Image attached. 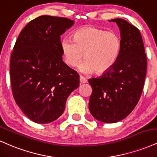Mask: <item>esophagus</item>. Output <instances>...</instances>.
<instances>
[{
    "label": "esophagus",
    "instance_id": "34e87169",
    "mask_svg": "<svg viewBox=\"0 0 157 157\" xmlns=\"http://www.w3.org/2000/svg\"><path fill=\"white\" fill-rule=\"evenodd\" d=\"M80 83H85V82H87V80H86L84 77L80 76Z\"/></svg>",
    "mask_w": 157,
    "mask_h": 157
}]
</instances>
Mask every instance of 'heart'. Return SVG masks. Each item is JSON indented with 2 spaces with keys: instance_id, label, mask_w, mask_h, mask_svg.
<instances>
[{
  "instance_id": "b5f03b06",
  "label": "heart",
  "mask_w": 157,
  "mask_h": 157,
  "mask_svg": "<svg viewBox=\"0 0 157 157\" xmlns=\"http://www.w3.org/2000/svg\"><path fill=\"white\" fill-rule=\"evenodd\" d=\"M73 40L64 38L60 48L66 63L70 67L80 66L82 73L94 71L102 74L110 69L116 63L120 49L121 40L115 32L105 31L92 26L77 30L72 35Z\"/></svg>"
}]
</instances>
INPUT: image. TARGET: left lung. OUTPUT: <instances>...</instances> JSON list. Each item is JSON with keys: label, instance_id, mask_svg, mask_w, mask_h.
I'll return each mask as SVG.
<instances>
[{"label": "left lung", "instance_id": "left-lung-1", "mask_svg": "<svg viewBox=\"0 0 157 157\" xmlns=\"http://www.w3.org/2000/svg\"><path fill=\"white\" fill-rule=\"evenodd\" d=\"M117 23L121 49L116 63L102 76L89 80L92 88L89 110L99 121L113 123L129 115L138 103L147 71V57L140 30L125 20Z\"/></svg>", "mask_w": 157, "mask_h": 157}]
</instances>
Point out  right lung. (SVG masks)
I'll use <instances>...</instances> for the list:
<instances>
[{"instance_id":"1","label":"right lung","mask_w":157,"mask_h":157,"mask_svg":"<svg viewBox=\"0 0 157 157\" xmlns=\"http://www.w3.org/2000/svg\"><path fill=\"white\" fill-rule=\"evenodd\" d=\"M74 24L66 17L42 15L21 32L10 58V82L16 103L28 118L48 123L63 113L80 77L62 60L60 35Z\"/></svg>"}]
</instances>
